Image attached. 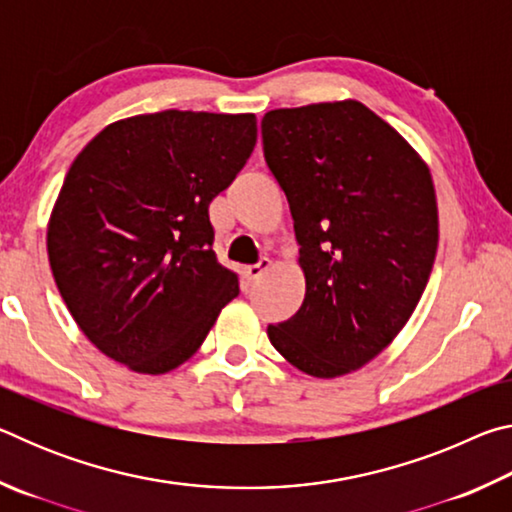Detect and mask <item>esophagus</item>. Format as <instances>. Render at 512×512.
<instances>
[{
    "label": "esophagus",
    "mask_w": 512,
    "mask_h": 512,
    "mask_svg": "<svg viewBox=\"0 0 512 512\" xmlns=\"http://www.w3.org/2000/svg\"><path fill=\"white\" fill-rule=\"evenodd\" d=\"M271 266H273V262H271V259H268V257H262V259H259L257 264L244 266V277H246V282H248V284L257 282L259 277H262V275H264V273H266L268 268H271Z\"/></svg>",
    "instance_id": "obj_1"
}]
</instances>
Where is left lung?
<instances>
[{"mask_svg": "<svg viewBox=\"0 0 512 512\" xmlns=\"http://www.w3.org/2000/svg\"><path fill=\"white\" fill-rule=\"evenodd\" d=\"M262 140L307 282L296 316L268 325V339L311 377L348 375L391 345L429 282L438 248L429 167L354 99L266 112Z\"/></svg>", "mask_w": 512, "mask_h": 512, "instance_id": "1", "label": "left lung"}]
</instances>
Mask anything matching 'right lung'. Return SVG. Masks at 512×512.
Here are the masks:
<instances>
[{
    "label": "right lung",
    "mask_w": 512,
    "mask_h": 512,
    "mask_svg": "<svg viewBox=\"0 0 512 512\" xmlns=\"http://www.w3.org/2000/svg\"><path fill=\"white\" fill-rule=\"evenodd\" d=\"M255 142L250 112L162 110L115 121L76 155L47 253L69 314L106 357L164 375L239 296L237 273L216 259L207 210Z\"/></svg>",
    "instance_id": "1"
}]
</instances>
